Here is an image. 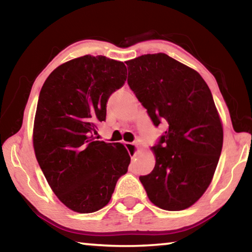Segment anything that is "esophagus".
Wrapping results in <instances>:
<instances>
[{"label":"esophagus","instance_id":"34e87169","mask_svg":"<svg viewBox=\"0 0 252 252\" xmlns=\"http://www.w3.org/2000/svg\"><path fill=\"white\" fill-rule=\"evenodd\" d=\"M125 146L126 148V150L129 151L130 156H132V158H134L136 156V152H138V148H136L135 143L132 142H125Z\"/></svg>","mask_w":252,"mask_h":252}]
</instances>
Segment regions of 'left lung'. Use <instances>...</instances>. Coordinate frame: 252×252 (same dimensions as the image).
Segmentation results:
<instances>
[{"mask_svg": "<svg viewBox=\"0 0 252 252\" xmlns=\"http://www.w3.org/2000/svg\"><path fill=\"white\" fill-rule=\"evenodd\" d=\"M126 63L127 84L153 125H168L152 148L155 168L139 179L157 207L183 210L207 190L222 150L223 130L211 91L197 71L164 53Z\"/></svg>", "mask_w": 252, "mask_h": 252, "instance_id": "left-lung-1", "label": "left lung"}]
</instances>
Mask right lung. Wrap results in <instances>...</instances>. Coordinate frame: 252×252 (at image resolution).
I'll return each instance as SVG.
<instances>
[{
    "mask_svg": "<svg viewBox=\"0 0 252 252\" xmlns=\"http://www.w3.org/2000/svg\"><path fill=\"white\" fill-rule=\"evenodd\" d=\"M126 80L125 63L84 55L58 66L37 101L33 146L46 181L60 201L80 213L109 203L130 156L121 143L97 141L106 102Z\"/></svg>",
    "mask_w": 252,
    "mask_h": 252,
    "instance_id": "1",
    "label": "right lung"
}]
</instances>
